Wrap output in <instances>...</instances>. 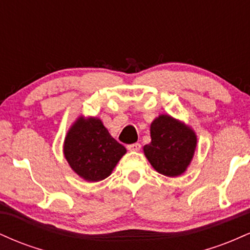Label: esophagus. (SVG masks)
Returning <instances> with one entry per match:
<instances>
[{
    "mask_svg": "<svg viewBox=\"0 0 250 250\" xmlns=\"http://www.w3.org/2000/svg\"><path fill=\"white\" fill-rule=\"evenodd\" d=\"M127 149L130 151H139L141 149V145L140 143H131V145L127 146Z\"/></svg>",
    "mask_w": 250,
    "mask_h": 250,
    "instance_id": "34e87169",
    "label": "esophagus"
}]
</instances>
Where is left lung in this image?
I'll list each match as a JSON object with an SVG mask.
<instances>
[{"mask_svg":"<svg viewBox=\"0 0 250 250\" xmlns=\"http://www.w3.org/2000/svg\"><path fill=\"white\" fill-rule=\"evenodd\" d=\"M150 137L143 150L155 170L170 177L182 174L196 147L194 131L171 116L161 115L151 123Z\"/></svg>","mask_w":250,"mask_h":250,"instance_id":"left-lung-1","label":"left lung"}]
</instances>
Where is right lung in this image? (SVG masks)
<instances>
[{"mask_svg": "<svg viewBox=\"0 0 250 250\" xmlns=\"http://www.w3.org/2000/svg\"><path fill=\"white\" fill-rule=\"evenodd\" d=\"M63 151L77 175L96 182L110 175L127 150L110 136L101 120L80 117L65 136Z\"/></svg>", "mask_w": 250, "mask_h": 250, "instance_id": "right-lung-1", "label": "right lung"}]
</instances>
